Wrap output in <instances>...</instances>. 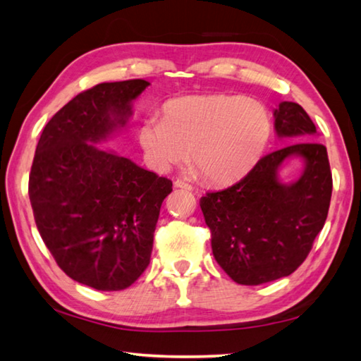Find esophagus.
<instances>
[{"label":"esophagus","mask_w":361,"mask_h":361,"mask_svg":"<svg viewBox=\"0 0 361 361\" xmlns=\"http://www.w3.org/2000/svg\"><path fill=\"white\" fill-rule=\"evenodd\" d=\"M173 185H175V188H181V189H188V191H192V186L183 180H175Z\"/></svg>","instance_id":"1"}]
</instances>
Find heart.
<instances>
[{"label": "heart", "instance_id": "b5f03b06", "mask_svg": "<svg viewBox=\"0 0 361 361\" xmlns=\"http://www.w3.org/2000/svg\"><path fill=\"white\" fill-rule=\"evenodd\" d=\"M164 118L138 129L149 166L167 172L188 162L213 183L239 178L258 161L271 135L266 106L237 95L183 97L166 103Z\"/></svg>", "mask_w": 361, "mask_h": 361}]
</instances>
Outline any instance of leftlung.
I'll use <instances>...</instances> for the list:
<instances>
[{"label":"left lung","instance_id":"8db88e82","mask_svg":"<svg viewBox=\"0 0 361 361\" xmlns=\"http://www.w3.org/2000/svg\"><path fill=\"white\" fill-rule=\"evenodd\" d=\"M274 118L277 135L295 143L261 157L235 185L200 199L213 256L240 285L267 283L295 272L323 229L331 200L328 152L314 142L312 119L293 102L280 103ZM291 155L305 159V172L285 185L278 169Z\"/></svg>","mask_w":361,"mask_h":361}]
</instances>
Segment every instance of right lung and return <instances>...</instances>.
<instances>
[{
  "label": "right lung",
  "instance_id": "right-lung-1",
  "mask_svg": "<svg viewBox=\"0 0 361 361\" xmlns=\"http://www.w3.org/2000/svg\"><path fill=\"white\" fill-rule=\"evenodd\" d=\"M145 79L102 82L59 109L36 146L28 194L41 239L59 267L100 291L126 290L148 267L172 181L103 151L132 116Z\"/></svg>",
  "mask_w": 361,
  "mask_h": 361
}]
</instances>
